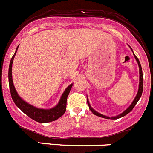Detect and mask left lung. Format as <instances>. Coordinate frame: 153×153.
Masks as SVG:
<instances>
[{
	"mask_svg": "<svg viewBox=\"0 0 153 153\" xmlns=\"http://www.w3.org/2000/svg\"><path fill=\"white\" fill-rule=\"evenodd\" d=\"M131 51H132V49H131ZM132 52H133V51H132ZM133 54H134V53H133ZM134 58H135L136 61L137 62V64H138V67H139V74H140V76H139V87H138V91H137V95H136L135 98H134V100H133V102H131V104L129 105V107H128V108H126V109L125 110V111H123V113H121V114H119V115L115 116V117H108V116H105V115H103V114H100V113H98L97 111H96L94 109H93V108H91V106L90 103H89L88 100L87 99V102H88V106H89V108H90V110L92 111V113H93L94 114H95V115L98 116V117H103V118H105V119H111V120H116V119L120 118V117H123V116L126 115V114H128V113H129L130 111H131V110L133 109V108H134V107L135 106V105H136V104H137V101L139 100V99H140V97H141L142 92H143V73H142L141 65H140V62H139L138 59L137 58V56H136L134 55Z\"/></svg>",
	"mask_w": 153,
	"mask_h": 153,
	"instance_id": "obj_1",
	"label": "left lung"
}]
</instances>
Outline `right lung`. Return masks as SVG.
I'll return each instance as SVG.
<instances>
[{"label": "right lung", "mask_w": 153, "mask_h": 153, "mask_svg": "<svg viewBox=\"0 0 153 153\" xmlns=\"http://www.w3.org/2000/svg\"><path fill=\"white\" fill-rule=\"evenodd\" d=\"M19 46L16 48V51L13 56L12 57L11 61L10 63V67H9V85H10V93H11L12 98L14 101L15 104L23 111L25 114H27L28 117L39 123H49V122L54 121L59 118L60 117L65 114L66 111V105H67V98L68 96L71 87L73 84H71L65 90L64 93L62 95L60 100L59 103L55 107L50 109H43V108H39L33 105H30L28 102H25L24 100H22L19 95V94L16 91L15 86L13 85V76H12V67H13V62L14 57L16 56L17 50Z\"/></svg>", "instance_id": "obj_1"}]
</instances>
